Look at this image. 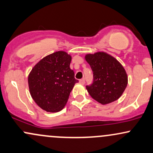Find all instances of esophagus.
<instances>
[{
  "label": "esophagus",
  "instance_id": "obj_1",
  "mask_svg": "<svg viewBox=\"0 0 153 153\" xmlns=\"http://www.w3.org/2000/svg\"><path fill=\"white\" fill-rule=\"evenodd\" d=\"M79 83L82 84H84V83H85V79H80Z\"/></svg>",
  "mask_w": 153,
  "mask_h": 153
}]
</instances>
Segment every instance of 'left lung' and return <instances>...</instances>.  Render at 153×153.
<instances>
[{"instance_id":"obj_1","label":"left lung","mask_w":153,"mask_h":153,"mask_svg":"<svg viewBox=\"0 0 153 153\" xmlns=\"http://www.w3.org/2000/svg\"><path fill=\"white\" fill-rule=\"evenodd\" d=\"M85 59L90 65L94 77L93 83L86 87L90 96L102 105L117 100L128 82L123 65L105 52L88 53Z\"/></svg>"}]
</instances>
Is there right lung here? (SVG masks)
I'll use <instances>...</instances> for the list:
<instances>
[{
  "label": "right lung",
  "mask_w": 153,
  "mask_h": 153,
  "mask_svg": "<svg viewBox=\"0 0 153 153\" xmlns=\"http://www.w3.org/2000/svg\"><path fill=\"white\" fill-rule=\"evenodd\" d=\"M71 61V56L66 52L56 51L39 61L28 75L30 96L46 112L62 110L74 84L79 82L70 69Z\"/></svg>",
  "instance_id": "right-lung-1"
}]
</instances>
